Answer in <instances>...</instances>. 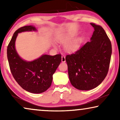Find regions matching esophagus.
<instances>
[{
  "label": "esophagus",
  "mask_w": 120,
  "mask_h": 120,
  "mask_svg": "<svg viewBox=\"0 0 120 120\" xmlns=\"http://www.w3.org/2000/svg\"><path fill=\"white\" fill-rule=\"evenodd\" d=\"M62 62H65V57L64 55L62 56Z\"/></svg>",
  "instance_id": "obj_1"
}]
</instances>
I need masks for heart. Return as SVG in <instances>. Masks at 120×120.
<instances>
[{
    "label": "heart",
    "mask_w": 120,
    "mask_h": 120,
    "mask_svg": "<svg viewBox=\"0 0 120 120\" xmlns=\"http://www.w3.org/2000/svg\"><path fill=\"white\" fill-rule=\"evenodd\" d=\"M70 40V38L69 37L64 38H62L59 39V41L62 44H65L68 41H69ZM79 46V44L78 40H74L73 41L69 42L68 44H67L65 46V50L68 52L71 53V52H74L78 50Z\"/></svg>",
    "instance_id": "obj_1"
}]
</instances>
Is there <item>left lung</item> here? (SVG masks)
Instances as JSON below:
<instances>
[{
  "label": "left lung",
  "mask_w": 120,
  "mask_h": 120,
  "mask_svg": "<svg viewBox=\"0 0 120 120\" xmlns=\"http://www.w3.org/2000/svg\"><path fill=\"white\" fill-rule=\"evenodd\" d=\"M91 24L94 29L91 41L65 57L70 83L82 91L93 89L102 82L109 70L112 53L111 41L104 29Z\"/></svg>",
  "instance_id": "obj_1"
}]
</instances>
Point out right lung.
Here are the masks:
<instances>
[{"instance_id": "add662e5", "label": "right lung", "mask_w": 120, "mask_h": 120, "mask_svg": "<svg viewBox=\"0 0 120 120\" xmlns=\"http://www.w3.org/2000/svg\"><path fill=\"white\" fill-rule=\"evenodd\" d=\"M34 26H24L14 33L7 49V56L11 73L16 82L29 92L40 93L51 85L53 74L61 62L60 54L42 55L32 61L23 60L17 53L15 41L18 34L24 32L37 31Z\"/></svg>"}]
</instances>
